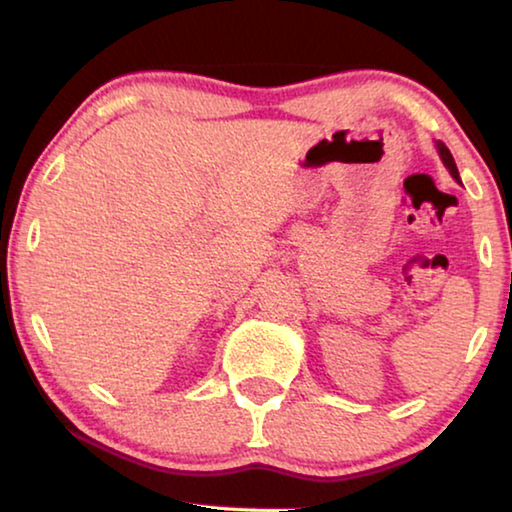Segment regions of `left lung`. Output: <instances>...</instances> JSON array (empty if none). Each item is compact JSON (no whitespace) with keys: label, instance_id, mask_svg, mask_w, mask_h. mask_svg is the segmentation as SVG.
Listing matches in <instances>:
<instances>
[{"label":"left lung","instance_id":"left-lung-1","mask_svg":"<svg viewBox=\"0 0 512 512\" xmlns=\"http://www.w3.org/2000/svg\"><path fill=\"white\" fill-rule=\"evenodd\" d=\"M437 149H439V156H441V160H444V165L448 167V170H451V174L453 177L460 181V177H457V167H455V160H453V156H451V151H448V147L444 142H439L437 144Z\"/></svg>","mask_w":512,"mask_h":512}]
</instances>
